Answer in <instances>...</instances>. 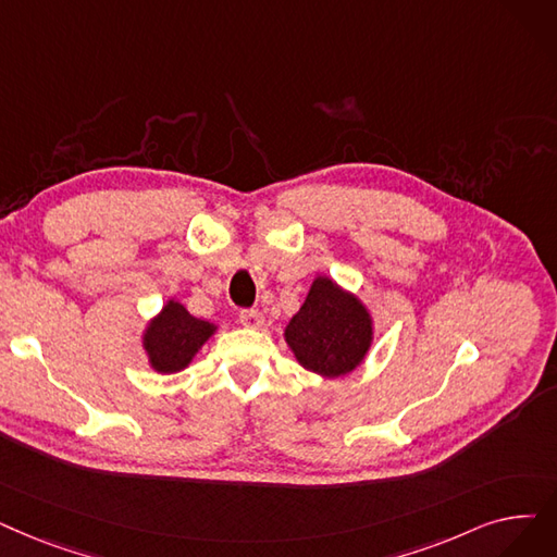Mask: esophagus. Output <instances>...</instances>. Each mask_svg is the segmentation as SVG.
I'll list each match as a JSON object with an SVG mask.
<instances>
[{
    "mask_svg": "<svg viewBox=\"0 0 557 557\" xmlns=\"http://www.w3.org/2000/svg\"><path fill=\"white\" fill-rule=\"evenodd\" d=\"M240 325L246 327H261L263 325V313L259 309H244L238 313Z\"/></svg>",
    "mask_w": 557,
    "mask_h": 557,
    "instance_id": "1",
    "label": "esophagus"
}]
</instances>
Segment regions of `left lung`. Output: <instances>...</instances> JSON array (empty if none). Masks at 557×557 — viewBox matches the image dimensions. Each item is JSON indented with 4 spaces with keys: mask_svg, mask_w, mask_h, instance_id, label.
Returning a JSON list of instances; mask_svg holds the SVG:
<instances>
[{
    "mask_svg": "<svg viewBox=\"0 0 557 557\" xmlns=\"http://www.w3.org/2000/svg\"><path fill=\"white\" fill-rule=\"evenodd\" d=\"M284 338L300 367L323 377H342L364 361L373 342V319L357 296L319 275L300 311L288 321Z\"/></svg>",
    "mask_w": 557,
    "mask_h": 557,
    "instance_id": "8db88e82",
    "label": "left lung"
}]
</instances>
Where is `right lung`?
Returning a JSON list of instances; mask_svg holds the SVG:
<instances>
[{
  "label": "right lung",
  "instance_id": "obj_1",
  "mask_svg": "<svg viewBox=\"0 0 557 557\" xmlns=\"http://www.w3.org/2000/svg\"><path fill=\"white\" fill-rule=\"evenodd\" d=\"M213 332V323L190 317L182 302L168 300L145 327L143 348L157 373H177L190 364Z\"/></svg>",
  "mask_w": 557,
  "mask_h": 557
}]
</instances>
